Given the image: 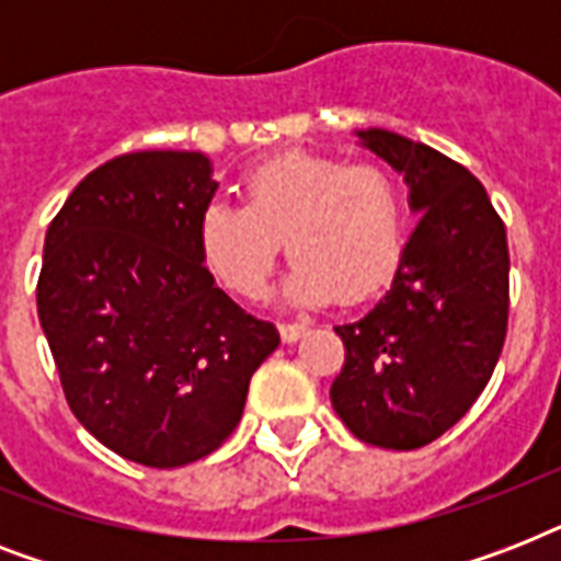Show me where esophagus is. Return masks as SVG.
Wrapping results in <instances>:
<instances>
[{
    "mask_svg": "<svg viewBox=\"0 0 561 561\" xmlns=\"http://www.w3.org/2000/svg\"><path fill=\"white\" fill-rule=\"evenodd\" d=\"M306 332H308L306 323H294V320H290V323H279V334H282V341H285V343L299 341V337H302Z\"/></svg>",
    "mask_w": 561,
    "mask_h": 561,
    "instance_id": "obj_1",
    "label": "esophagus"
}]
</instances>
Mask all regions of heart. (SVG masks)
Returning a JSON list of instances; mask_svg holds the SVG:
<instances>
[{
    "mask_svg": "<svg viewBox=\"0 0 561 561\" xmlns=\"http://www.w3.org/2000/svg\"><path fill=\"white\" fill-rule=\"evenodd\" d=\"M244 206L209 203L201 215L203 259L232 294L259 299L282 241L294 259L290 294L302 302H364L392 279L408 236V197L381 162L288 151L241 180Z\"/></svg>",
    "mask_w": 561,
    "mask_h": 561,
    "instance_id": "b5f03b06",
    "label": "heart"
}]
</instances>
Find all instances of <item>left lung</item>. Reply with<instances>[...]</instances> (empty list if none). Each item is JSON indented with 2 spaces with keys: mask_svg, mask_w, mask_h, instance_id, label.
Here are the masks:
<instances>
[{
  "mask_svg": "<svg viewBox=\"0 0 561 561\" xmlns=\"http://www.w3.org/2000/svg\"><path fill=\"white\" fill-rule=\"evenodd\" d=\"M401 171L422 211L378 306L337 325L332 404L360 443L413 451L460 422L489 383L510 320V247L486 188L460 162L390 130L358 134Z\"/></svg>",
  "mask_w": 561,
  "mask_h": 561,
  "instance_id": "8db88e82",
  "label": "left lung"
}]
</instances>
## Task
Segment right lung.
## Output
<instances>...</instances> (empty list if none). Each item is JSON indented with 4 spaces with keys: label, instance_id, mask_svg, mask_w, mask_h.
I'll use <instances>...</instances> for the list:
<instances>
[{
    "label": "right lung",
    "instance_id": "right-lung-1",
    "mask_svg": "<svg viewBox=\"0 0 561 561\" xmlns=\"http://www.w3.org/2000/svg\"><path fill=\"white\" fill-rule=\"evenodd\" d=\"M218 183L197 151H136L78 183L48 224L37 314L69 408L110 451L178 469L227 443L279 346L203 264Z\"/></svg>",
    "mask_w": 561,
    "mask_h": 561
}]
</instances>
